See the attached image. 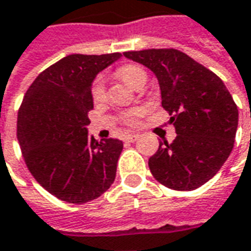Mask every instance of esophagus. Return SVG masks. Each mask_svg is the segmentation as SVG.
<instances>
[{"instance_id":"1","label":"esophagus","mask_w":251,"mask_h":251,"mask_svg":"<svg viewBox=\"0 0 251 251\" xmlns=\"http://www.w3.org/2000/svg\"><path fill=\"white\" fill-rule=\"evenodd\" d=\"M137 139H139L137 133H130V134H126L125 136V141H127V143H134Z\"/></svg>"}]
</instances>
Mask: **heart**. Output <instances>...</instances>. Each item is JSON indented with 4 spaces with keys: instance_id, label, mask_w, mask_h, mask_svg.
<instances>
[{
    "instance_id": "1",
    "label": "heart",
    "mask_w": 251,
    "mask_h": 251,
    "mask_svg": "<svg viewBox=\"0 0 251 251\" xmlns=\"http://www.w3.org/2000/svg\"><path fill=\"white\" fill-rule=\"evenodd\" d=\"M118 75L133 88H136L141 82L147 81L146 71L139 66H134V64H127V66L119 68ZM90 96L95 101H100L105 97V79H104L103 74H97L93 78V81L90 83ZM137 115H139L137 110H127V111L121 114V121L126 125H133L137 121Z\"/></svg>"
}]
</instances>
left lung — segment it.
Segmentation results:
<instances>
[{"mask_svg": "<svg viewBox=\"0 0 251 251\" xmlns=\"http://www.w3.org/2000/svg\"><path fill=\"white\" fill-rule=\"evenodd\" d=\"M124 54L154 71L162 107L177 133L170 144L161 143L150 158L151 173L170 190H197L219 172L232 151L238 107L231 93L213 71L178 49Z\"/></svg>", "mask_w": 251, "mask_h": 251, "instance_id": "obj_1", "label": "left lung"}]
</instances>
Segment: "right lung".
<instances>
[{
    "label": "right lung",
    "instance_id": "1",
    "mask_svg": "<svg viewBox=\"0 0 251 251\" xmlns=\"http://www.w3.org/2000/svg\"><path fill=\"white\" fill-rule=\"evenodd\" d=\"M121 56L63 57L34 79L19 108L18 140L25 166L49 194L68 203L90 202L115 180L122 141H97L86 126L93 110L90 83Z\"/></svg>",
    "mask_w": 251,
    "mask_h": 251
}]
</instances>
